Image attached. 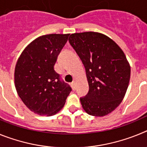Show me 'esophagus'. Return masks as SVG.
I'll list each match as a JSON object with an SVG mask.
<instances>
[{
  "label": "esophagus",
  "mask_w": 147,
  "mask_h": 147,
  "mask_svg": "<svg viewBox=\"0 0 147 147\" xmlns=\"http://www.w3.org/2000/svg\"><path fill=\"white\" fill-rule=\"evenodd\" d=\"M71 87H72L73 90L76 89V84H75V82H73L71 83Z\"/></svg>",
  "instance_id": "obj_1"
}]
</instances>
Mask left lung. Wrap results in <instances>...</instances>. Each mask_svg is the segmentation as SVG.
Listing matches in <instances>:
<instances>
[{"label":"left lung","instance_id":"1","mask_svg":"<svg viewBox=\"0 0 147 147\" xmlns=\"http://www.w3.org/2000/svg\"><path fill=\"white\" fill-rule=\"evenodd\" d=\"M69 42L86 71L89 92L80 98L88 114L102 117L122 102L130 79V65L117 43L102 33L85 32L71 34Z\"/></svg>","mask_w":147,"mask_h":147}]
</instances>
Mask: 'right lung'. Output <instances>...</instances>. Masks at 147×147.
<instances>
[{
	"label": "right lung",
	"mask_w": 147,
	"mask_h": 147,
	"mask_svg": "<svg viewBox=\"0 0 147 147\" xmlns=\"http://www.w3.org/2000/svg\"><path fill=\"white\" fill-rule=\"evenodd\" d=\"M70 34H50L37 37L23 51L15 69L18 96L32 112L51 116L64 107L72 90L59 80L54 65Z\"/></svg>",
	"instance_id": "right-lung-1"
}]
</instances>
